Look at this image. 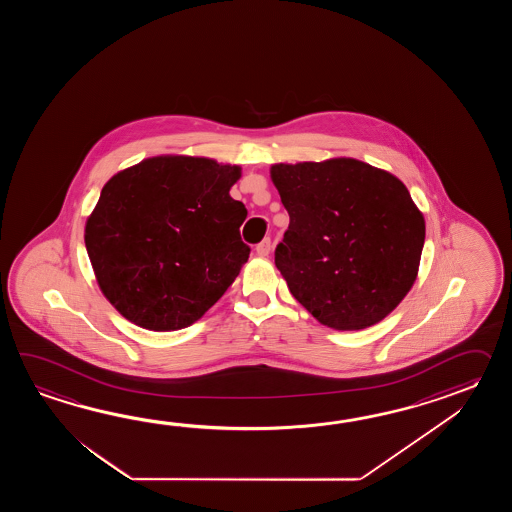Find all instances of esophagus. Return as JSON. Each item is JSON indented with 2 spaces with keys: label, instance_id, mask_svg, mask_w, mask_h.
Masks as SVG:
<instances>
[{
  "label": "esophagus",
  "instance_id": "34e87169",
  "mask_svg": "<svg viewBox=\"0 0 512 512\" xmlns=\"http://www.w3.org/2000/svg\"><path fill=\"white\" fill-rule=\"evenodd\" d=\"M269 252H271V238H265V240L260 241L256 245V254L258 256H269Z\"/></svg>",
  "mask_w": 512,
  "mask_h": 512
}]
</instances>
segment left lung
I'll return each mask as SVG.
<instances>
[{"instance_id": "1", "label": "left lung", "mask_w": 512, "mask_h": 512, "mask_svg": "<svg viewBox=\"0 0 512 512\" xmlns=\"http://www.w3.org/2000/svg\"><path fill=\"white\" fill-rule=\"evenodd\" d=\"M289 212L274 263L289 291L324 326H373L412 289L425 219L408 188L357 159L274 164Z\"/></svg>"}]
</instances>
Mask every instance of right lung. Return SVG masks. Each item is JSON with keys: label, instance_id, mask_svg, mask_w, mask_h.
I'll list each match as a JSON object with an SVG mask.
<instances>
[{"label": "right lung", "instance_id": "1", "mask_svg": "<svg viewBox=\"0 0 512 512\" xmlns=\"http://www.w3.org/2000/svg\"><path fill=\"white\" fill-rule=\"evenodd\" d=\"M238 166L152 157L113 175L86 223L98 285L120 315L153 331L190 326L225 294L251 247L232 199Z\"/></svg>", "mask_w": 512, "mask_h": 512}]
</instances>
